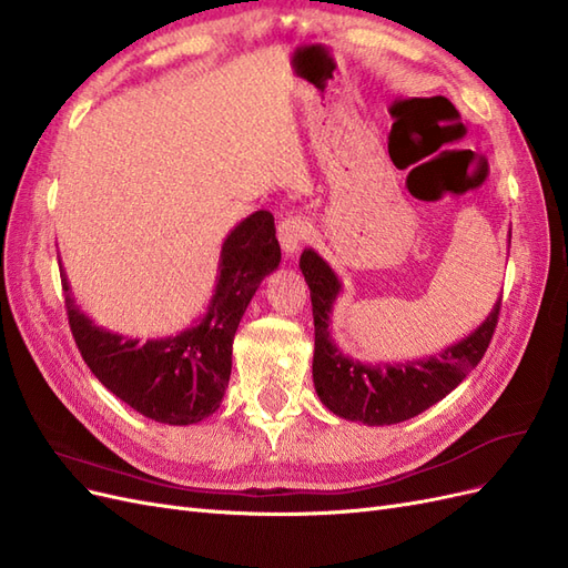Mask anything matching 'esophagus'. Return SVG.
Wrapping results in <instances>:
<instances>
[{
    "label": "esophagus",
    "mask_w": 568,
    "mask_h": 568,
    "mask_svg": "<svg viewBox=\"0 0 568 568\" xmlns=\"http://www.w3.org/2000/svg\"><path fill=\"white\" fill-rule=\"evenodd\" d=\"M311 234H313V225H311V222H307V217H303V215H286V217L280 222V230H277L282 251H284L286 255L298 253L301 244L305 242V239H311Z\"/></svg>",
    "instance_id": "1"
}]
</instances>
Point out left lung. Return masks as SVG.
I'll return each mask as SVG.
<instances>
[{"label": "left lung", "instance_id": "obj_1", "mask_svg": "<svg viewBox=\"0 0 568 568\" xmlns=\"http://www.w3.org/2000/svg\"><path fill=\"white\" fill-rule=\"evenodd\" d=\"M301 272L311 286L315 317V390L336 417L367 426H388L417 417L455 390L486 355L500 315L503 296L484 324L438 355L398 365H367L343 355L332 338L329 322L334 301L341 294L336 272L313 248L303 251Z\"/></svg>", "mask_w": 568, "mask_h": 568}]
</instances>
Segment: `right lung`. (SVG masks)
<instances>
[{"mask_svg": "<svg viewBox=\"0 0 568 568\" xmlns=\"http://www.w3.org/2000/svg\"><path fill=\"white\" fill-rule=\"evenodd\" d=\"M282 251L267 211H255L227 234L220 251L217 284L194 326L165 338H130L84 315L61 267L68 324L84 363L115 398L140 415L186 426L220 407L232 374V343L261 282L280 267Z\"/></svg>", "mask_w": 568, "mask_h": 568, "instance_id": "obj_1", "label": "right lung"}]
</instances>
